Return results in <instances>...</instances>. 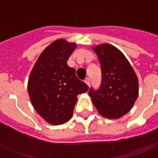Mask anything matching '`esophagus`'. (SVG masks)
Returning <instances> with one entry per match:
<instances>
[{
  "instance_id": "esophagus-1",
  "label": "esophagus",
  "mask_w": 158,
  "mask_h": 158,
  "mask_svg": "<svg viewBox=\"0 0 158 158\" xmlns=\"http://www.w3.org/2000/svg\"><path fill=\"white\" fill-rule=\"evenodd\" d=\"M85 82L86 83V85H87L88 86L90 85V79H89V78H87V79H85Z\"/></svg>"
}]
</instances>
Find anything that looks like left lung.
Segmentation results:
<instances>
[{
	"label": "left lung",
	"instance_id": "obj_1",
	"mask_svg": "<svg viewBox=\"0 0 158 158\" xmlns=\"http://www.w3.org/2000/svg\"><path fill=\"white\" fill-rule=\"evenodd\" d=\"M102 69L99 89L90 88L89 95L102 116L119 118L132 108L139 94L135 73L124 55L109 44L93 47Z\"/></svg>",
	"mask_w": 158,
	"mask_h": 158
}]
</instances>
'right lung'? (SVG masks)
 I'll list each match as a JSON object with an SVG mask.
<instances>
[{
    "mask_svg": "<svg viewBox=\"0 0 158 158\" xmlns=\"http://www.w3.org/2000/svg\"><path fill=\"white\" fill-rule=\"evenodd\" d=\"M75 43L56 40L42 52L30 73L28 92L34 108L53 125L68 122L73 113L77 96L89 87L76 76L68 60Z\"/></svg>",
    "mask_w": 158,
    "mask_h": 158,
    "instance_id": "obj_1",
    "label": "right lung"
}]
</instances>
